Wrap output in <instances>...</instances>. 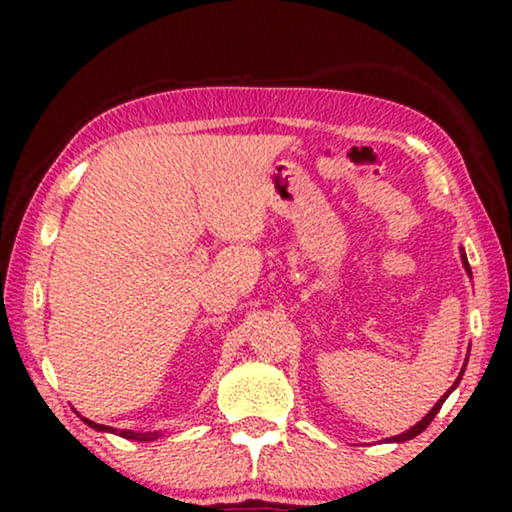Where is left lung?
<instances>
[{
	"label": "left lung",
	"mask_w": 512,
	"mask_h": 512,
	"mask_svg": "<svg viewBox=\"0 0 512 512\" xmlns=\"http://www.w3.org/2000/svg\"><path fill=\"white\" fill-rule=\"evenodd\" d=\"M461 258H464V265H466L468 275H471V268H468L466 254H461ZM461 375H464V370H461ZM461 375L457 377V382H454V387H457V384H459V380H461ZM454 387H452V389H454ZM452 389H450V391H452ZM450 391H447V394H450ZM447 394H445L443 398H440V401H438L436 405H433V408H431V412H429V415H426V417L422 419V422H417L415 426H412V429H408V431H405V433H401V436H394V438H389V440H394V443H403V440H410V438H415V436H419V433H422V431L426 429V426H429V424L433 422V417H436V415H438V410H440V408H443V403H445V398H447Z\"/></svg>",
	"instance_id": "8db88e82"
}]
</instances>
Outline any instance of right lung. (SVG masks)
<instances>
[{
    "mask_svg": "<svg viewBox=\"0 0 512 512\" xmlns=\"http://www.w3.org/2000/svg\"><path fill=\"white\" fill-rule=\"evenodd\" d=\"M83 422H86L88 426H93V429H97V431H114V429H109V426H104V424H95V422H90V419H83ZM118 436H123V438H130V440H156L158 438V433H135V431H118Z\"/></svg>",
    "mask_w": 512,
    "mask_h": 512,
    "instance_id": "obj_1",
    "label": "right lung"
}]
</instances>
